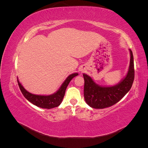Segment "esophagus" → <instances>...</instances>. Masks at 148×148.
I'll return each instance as SVG.
<instances>
[{"instance_id": "obj_1", "label": "esophagus", "mask_w": 148, "mask_h": 148, "mask_svg": "<svg viewBox=\"0 0 148 148\" xmlns=\"http://www.w3.org/2000/svg\"><path fill=\"white\" fill-rule=\"evenodd\" d=\"M84 70H85V69L84 68V67H83V66L81 67V68H79V71H81L82 73H83V71H84Z\"/></svg>"}]
</instances>
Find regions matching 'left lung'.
<instances>
[{"label":"left lung","mask_w":148,"mask_h":148,"mask_svg":"<svg viewBox=\"0 0 148 148\" xmlns=\"http://www.w3.org/2000/svg\"><path fill=\"white\" fill-rule=\"evenodd\" d=\"M130 62L127 75L119 83L113 86H101L93 79L83 74L84 79V97L87 104L92 108L104 109L118 102L131 89L135 78L133 56L131 49Z\"/></svg>","instance_id":"obj_1"}]
</instances>
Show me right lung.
Segmentation results:
<instances>
[{"label":"right lung","instance_id":"right-lung-1","mask_svg":"<svg viewBox=\"0 0 148 148\" xmlns=\"http://www.w3.org/2000/svg\"><path fill=\"white\" fill-rule=\"evenodd\" d=\"M78 75V73H75L70 75L65 80L63 84H62V86H60L59 90L56 92L49 96L36 95H33V94H31L26 91L23 88V86L19 82L18 78L17 82L22 94H23V95L28 101H29L35 106L41 107V108L50 109L59 106L61 104L62 99H63L65 95L66 87L68 86L71 80Z\"/></svg>","mask_w":148,"mask_h":148}]
</instances>
